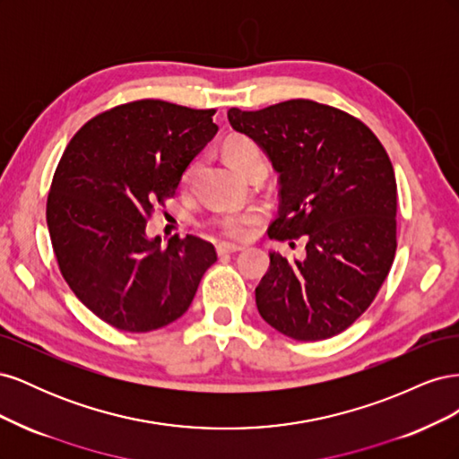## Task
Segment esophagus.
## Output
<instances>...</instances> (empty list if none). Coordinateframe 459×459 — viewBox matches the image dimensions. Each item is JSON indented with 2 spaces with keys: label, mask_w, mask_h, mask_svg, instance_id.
<instances>
[{
  "label": "esophagus",
  "mask_w": 459,
  "mask_h": 459,
  "mask_svg": "<svg viewBox=\"0 0 459 459\" xmlns=\"http://www.w3.org/2000/svg\"><path fill=\"white\" fill-rule=\"evenodd\" d=\"M238 251H243L241 245H235V243H218L216 245L218 255H231V253H238Z\"/></svg>",
  "instance_id": "34e87169"
}]
</instances>
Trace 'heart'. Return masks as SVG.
<instances>
[{"instance_id": "obj_1", "label": "heart", "mask_w": 459, "mask_h": 459, "mask_svg": "<svg viewBox=\"0 0 459 459\" xmlns=\"http://www.w3.org/2000/svg\"><path fill=\"white\" fill-rule=\"evenodd\" d=\"M221 155H224L226 162L235 169L238 172L245 174L248 162L253 159L260 157V151L256 143L247 135H230L228 140L221 145ZM193 170V166L186 170V178H189ZM264 218V211L258 206L247 208L243 212H230V214H220L211 220V226L220 230L228 238L241 239L247 238L248 233L253 231V228L258 224V221Z\"/></svg>"}]
</instances>
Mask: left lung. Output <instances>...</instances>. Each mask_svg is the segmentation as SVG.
<instances>
[{
  "label": "left lung",
  "mask_w": 459,
  "mask_h": 459,
  "mask_svg": "<svg viewBox=\"0 0 459 459\" xmlns=\"http://www.w3.org/2000/svg\"><path fill=\"white\" fill-rule=\"evenodd\" d=\"M233 130L266 151L280 174L268 235L307 238L302 260L270 253L255 295L264 322L297 341L339 335L377 297L396 253V178L362 120L310 100L228 110Z\"/></svg>",
  "instance_id": "obj_1"
}]
</instances>
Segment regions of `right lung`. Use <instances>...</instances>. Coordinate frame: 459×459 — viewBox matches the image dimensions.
<instances>
[{
    "mask_svg": "<svg viewBox=\"0 0 459 459\" xmlns=\"http://www.w3.org/2000/svg\"><path fill=\"white\" fill-rule=\"evenodd\" d=\"M216 108L124 103L82 126L53 174L48 228L68 287L105 324L147 333L182 317L216 251L195 235L160 248L145 226L218 126Z\"/></svg>",
    "mask_w": 459,
    "mask_h": 459,
    "instance_id": "1",
    "label": "right lung"
}]
</instances>
